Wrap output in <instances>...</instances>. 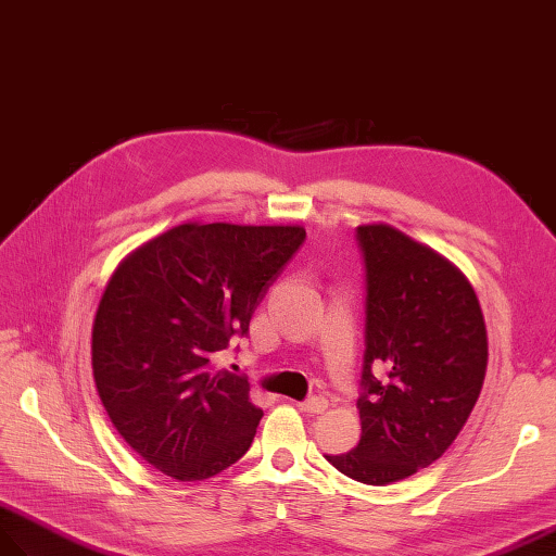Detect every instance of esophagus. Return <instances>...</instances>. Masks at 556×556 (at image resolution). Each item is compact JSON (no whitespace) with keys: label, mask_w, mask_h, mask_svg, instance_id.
<instances>
[{"label":"esophagus","mask_w":556,"mask_h":556,"mask_svg":"<svg viewBox=\"0 0 556 556\" xmlns=\"http://www.w3.org/2000/svg\"><path fill=\"white\" fill-rule=\"evenodd\" d=\"M299 409L306 412V414H323L327 409V400L320 397V395H313V397H306L296 404Z\"/></svg>","instance_id":"34e87169"}]
</instances>
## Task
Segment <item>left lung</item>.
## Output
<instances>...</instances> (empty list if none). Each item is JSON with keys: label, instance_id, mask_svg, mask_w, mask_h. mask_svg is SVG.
Masks as SVG:
<instances>
[{"label": "left lung", "instance_id": "obj_1", "mask_svg": "<svg viewBox=\"0 0 556 556\" xmlns=\"http://www.w3.org/2000/svg\"><path fill=\"white\" fill-rule=\"evenodd\" d=\"M365 268L363 434L327 454L355 482L383 486L438 460L468 421L486 374L477 294L442 254L388 227L355 229Z\"/></svg>", "mask_w": 556, "mask_h": 556}]
</instances>
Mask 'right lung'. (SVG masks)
Segmentation results:
<instances>
[{
    "label": "right lung",
    "mask_w": 556,
    "mask_h": 556,
    "mask_svg": "<svg viewBox=\"0 0 556 556\" xmlns=\"http://www.w3.org/2000/svg\"><path fill=\"white\" fill-rule=\"evenodd\" d=\"M302 227L179 224L116 268L93 323L102 407L135 454L179 482L241 458L264 412L248 377L215 369L304 245Z\"/></svg>",
    "instance_id": "1"
}]
</instances>
